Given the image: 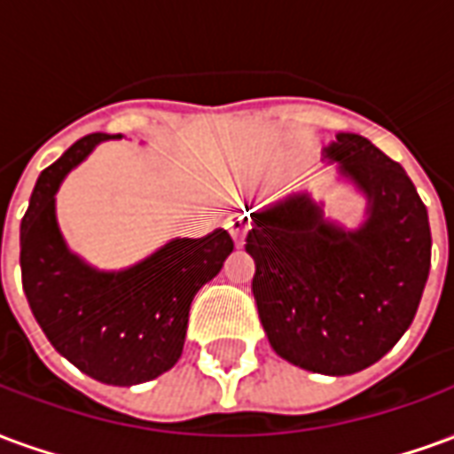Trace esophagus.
<instances>
[{
  "mask_svg": "<svg viewBox=\"0 0 454 454\" xmlns=\"http://www.w3.org/2000/svg\"><path fill=\"white\" fill-rule=\"evenodd\" d=\"M226 228L231 231V236L236 240L238 246H243L246 243V236H247V223L243 216H231L228 218Z\"/></svg>",
  "mask_w": 454,
  "mask_h": 454,
  "instance_id": "esophagus-1",
  "label": "esophagus"
}]
</instances>
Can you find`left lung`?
<instances>
[{
	"mask_svg": "<svg viewBox=\"0 0 454 454\" xmlns=\"http://www.w3.org/2000/svg\"><path fill=\"white\" fill-rule=\"evenodd\" d=\"M325 158L367 194V221L342 231L306 194L253 214L260 321L279 357L321 374L381 360L419 311L430 272V226L409 175L370 140L340 133Z\"/></svg>",
	"mask_w": 454,
	"mask_h": 454,
	"instance_id": "8db88e82",
	"label": "left lung"
}]
</instances>
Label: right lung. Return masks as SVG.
Here are the masks:
<instances>
[{
	"label": "right lung",
	"mask_w": 454,
	"mask_h": 454,
	"mask_svg": "<svg viewBox=\"0 0 454 454\" xmlns=\"http://www.w3.org/2000/svg\"><path fill=\"white\" fill-rule=\"evenodd\" d=\"M106 138L90 133L41 172L21 218V282L35 321L55 350L92 380L130 387L168 372L182 355L192 299L221 272L233 238L218 228L177 238L123 272H97L63 243L55 192Z\"/></svg>",
	"instance_id": "obj_1"
}]
</instances>
